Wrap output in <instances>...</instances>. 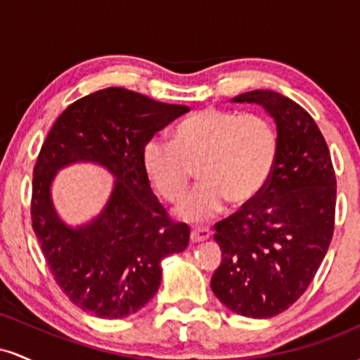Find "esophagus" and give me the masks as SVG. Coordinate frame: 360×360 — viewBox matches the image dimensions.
<instances>
[{"mask_svg": "<svg viewBox=\"0 0 360 360\" xmlns=\"http://www.w3.org/2000/svg\"><path fill=\"white\" fill-rule=\"evenodd\" d=\"M212 237V230L210 229H193L191 230V242H203Z\"/></svg>", "mask_w": 360, "mask_h": 360, "instance_id": "1", "label": "esophagus"}]
</instances>
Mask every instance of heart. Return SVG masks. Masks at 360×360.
Masks as SVG:
<instances>
[{"label":"heart","instance_id":"obj_1","mask_svg":"<svg viewBox=\"0 0 360 360\" xmlns=\"http://www.w3.org/2000/svg\"><path fill=\"white\" fill-rule=\"evenodd\" d=\"M279 154L278 130L269 118L208 106L176 127L174 142L152 139L143 148V167L164 200L179 201L198 169L200 186L177 206L189 223L213 220L230 203H254L269 184Z\"/></svg>","mask_w":360,"mask_h":360}]
</instances>
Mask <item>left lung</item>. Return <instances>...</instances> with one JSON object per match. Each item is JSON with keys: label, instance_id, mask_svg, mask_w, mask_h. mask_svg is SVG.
<instances>
[{"label": "left lung", "instance_id": "left-lung-1", "mask_svg": "<svg viewBox=\"0 0 360 360\" xmlns=\"http://www.w3.org/2000/svg\"><path fill=\"white\" fill-rule=\"evenodd\" d=\"M274 118L279 154L257 200L214 225L221 264L212 278L218 300L237 315L271 318L307 291L335 226L337 181L326 142L298 103L271 89L235 96Z\"/></svg>", "mask_w": 360, "mask_h": 360}]
</instances>
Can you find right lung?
Instances as JSON below:
<instances>
[{
  "mask_svg": "<svg viewBox=\"0 0 360 360\" xmlns=\"http://www.w3.org/2000/svg\"><path fill=\"white\" fill-rule=\"evenodd\" d=\"M188 111L106 88L69 105L49 131L34 167L32 226L53 279L82 311L108 320L137 313L160 286L162 259L188 247L189 226L169 218L143 167L152 137ZM76 162L105 167L115 183L103 212L71 227L50 188L56 171Z\"/></svg>",
  "mask_w": 360,
  "mask_h": 360,
  "instance_id": "obj_1",
  "label": "right lung"
}]
</instances>
